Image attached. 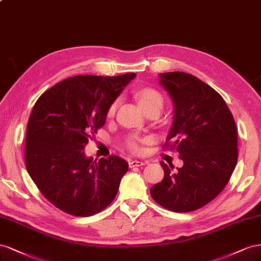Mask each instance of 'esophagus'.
Returning a JSON list of instances; mask_svg holds the SVG:
<instances>
[{
  "instance_id": "esophagus-1",
  "label": "esophagus",
  "mask_w": 261,
  "mask_h": 261,
  "mask_svg": "<svg viewBox=\"0 0 261 261\" xmlns=\"http://www.w3.org/2000/svg\"><path fill=\"white\" fill-rule=\"evenodd\" d=\"M145 164H147V162H143V161H130L129 162V167L130 168H133V167H139V166H143L145 165Z\"/></svg>"
}]
</instances>
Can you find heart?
I'll return each instance as SVG.
<instances>
[{
  "label": "heart",
  "mask_w": 261,
  "mask_h": 261,
  "mask_svg": "<svg viewBox=\"0 0 261 261\" xmlns=\"http://www.w3.org/2000/svg\"><path fill=\"white\" fill-rule=\"evenodd\" d=\"M136 96H137L140 106L143 108L144 111L151 109V108H154V107H158V108L162 109L164 106L163 95L159 91H156V89H154L152 87H143V88L139 89ZM118 103H119L118 99L115 100L114 102H111V105L107 109V117L108 118H111L115 116ZM145 141L146 140L140 138L138 136H130L128 139H126L125 146L128 147L132 153L139 154L142 152V143L145 142Z\"/></svg>",
  "instance_id": "heart-1"
}]
</instances>
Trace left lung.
<instances>
[{"instance_id":"8db88e82","label":"left lung","mask_w":261,"mask_h":261,"mask_svg":"<svg viewBox=\"0 0 261 261\" xmlns=\"http://www.w3.org/2000/svg\"><path fill=\"white\" fill-rule=\"evenodd\" d=\"M160 83L174 101V123L165 148L180 154L184 166L174 170L160 162L164 178L150 189L152 198L174 212H191L225 188L238 158L234 117L222 96L191 74L167 72Z\"/></svg>"}]
</instances>
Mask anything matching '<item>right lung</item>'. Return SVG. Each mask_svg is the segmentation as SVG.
<instances>
[{"label":"right lung","mask_w":261,"mask_h":261,"mask_svg":"<svg viewBox=\"0 0 261 261\" xmlns=\"http://www.w3.org/2000/svg\"><path fill=\"white\" fill-rule=\"evenodd\" d=\"M135 76H73L36 101L26 130V168L58 209L91 217L113 202L128 163L116 155L97 161L83 151L105 124L111 102Z\"/></svg>","instance_id":"right-lung-1"}]
</instances>
